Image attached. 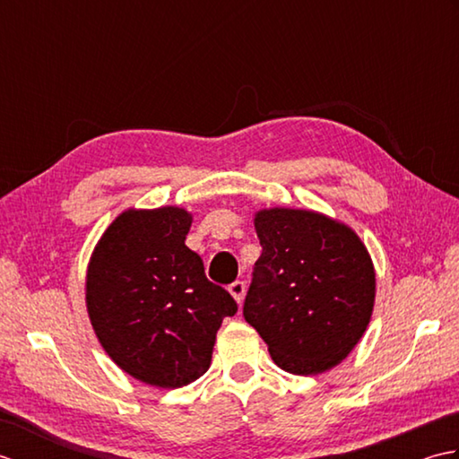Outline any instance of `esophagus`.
<instances>
[{
    "instance_id": "esophagus-1",
    "label": "esophagus",
    "mask_w": 459,
    "mask_h": 459,
    "mask_svg": "<svg viewBox=\"0 0 459 459\" xmlns=\"http://www.w3.org/2000/svg\"><path fill=\"white\" fill-rule=\"evenodd\" d=\"M229 291H230V296L237 299V304L240 306V304H242V299H245V294H247V286H245V281H235V284H230Z\"/></svg>"
}]
</instances>
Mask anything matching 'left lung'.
Segmentation results:
<instances>
[{
  "label": "left lung",
  "mask_w": 459,
  "mask_h": 459,
  "mask_svg": "<svg viewBox=\"0 0 459 459\" xmlns=\"http://www.w3.org/2000/svg\"><path fill=\"white\" fill-rule=\"evenodd\" d=\"M262 245L245 319L291 375L337 367L373 316L377 276L365 242L349 224L311 209L255 212Z\"/></svg>",
  "instance_id": "obj_1"
}]
</instances>
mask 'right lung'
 Returning <instances> with one entry per match:
<instances>
[{
    "mask_svg": "<svg viewBox=\"0 0 459 459\" xmlns=\"http://www.w3.org/2000/svg\"><path fill=\"white\" fill-rule=\"evenodd\" d=\"M191 222L175 204L126 209L86 268L96 337L124 373L150 386L179 388L207 373L222 319L237 314V301L185 247Z\"/></svg>",
    "mask_w": 459,
    "mask_h": 459,
    "instance_id": "obj_1",
    "label": "right lung"
}]
</instances>
